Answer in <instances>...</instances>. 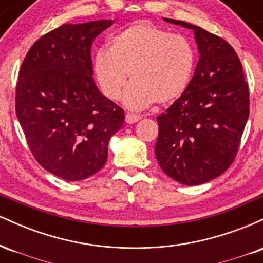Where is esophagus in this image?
Masks as SVG:
<instances>
[{
  "instance_id": "obj_1",
  "label": "esophagus",
  "mask_w": 263,
  "mask_h": 263,
  "mask_svg": "<svg viewBox=\"0 0 263 263\" xmlns=\"http://www.w3.org/2000/svg\"><path fill=\"white\" fill-rule=\"evenodd\" d=\"M140 120H141V116H138V115H135V114H127L125 117V121L126 123H128V125L138 122Z\"/></svg>"
}]
</instances>
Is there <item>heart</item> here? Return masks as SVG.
<instances>
[{
  "label": "heart",
  "mask_w": 263,
  "mask_h": 263,
  "mask_svg": "<svg viewBox=\"0 0 263 263\" xmlns=\"http://www.w3.org/2000/svg\"><path fill=\"white\" fill-rule=\"evenodd\" d=\"M195 65L197 52L188 38L141 21L111 35L107 50L96 53L93 74L110 100L121 96L129 74L132 84L123 102L131 110H143L182 98Z\"/></svg>",
  "instance_id": "obj_1"
}]
</instances>
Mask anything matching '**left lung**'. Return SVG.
<instances>
[{
  "label": "left lung",
  "mask_w": 263,
  "mask_h": 263,
  "mask_svg": "<svg viewBox=\"0 0 263 263\" xmlns=\"http://www.w3.org/2000/svg\"><path fill=\"white\" fill-rule=\"evenodd\" d=\"M163 20L193 29L199 60L184 95L157 117L156 158L172 179L199 185L224 173L234 161L249 119V86L228 42L183 21Z\"/></svg>",
  "instance_id": "left-lung-1"
}]
</instances>
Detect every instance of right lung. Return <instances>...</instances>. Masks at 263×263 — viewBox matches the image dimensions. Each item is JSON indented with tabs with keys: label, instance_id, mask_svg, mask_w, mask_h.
Returning a JSON list of instances; mask_svg holds the SVG:
<instances>
[{
	"label": "right lung",
	"instance_id": "obj_1",
	"mask_svg": "<svg viewBox=\"0 0 263 263\" xmlns=\"http://www.w3.org/2000/svg\"><path fill=\"white\" fill-rule=\"evenodd\" d=\"M111 20L66 23L27 53L16 90V114L29 148L54 176L77 182L107 161L108 141L125 112L93 81L91 44Z\"/></svg>",
	"mask_w": 263,
	"mask_h": 263
}]
</instances>
